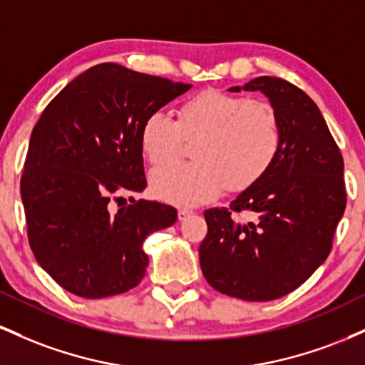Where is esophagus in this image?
<instances>
[{
	"label": "esophagus",
	"mask_w": 365,
	"mask_h": 365,
	"mask_svg": "<svg viewBox=\"0 0 365 365\" xmlns=\"http://www.w3.org/2000/svg\"><path fill=\"white\" fill-rule=\"evenodd\" d=\"M190 215H192V209H187V207H180L178 209V220L180 221H183L187 216H190Z\"/></svg>",
	"instance_id": "34e87169"
}]
</instances>
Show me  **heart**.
I'll use <instances>...</instances> for the list:
<instances>
[{"instance_id":"heart-1","label":"heart","mask_w":365,"mask_h":365,"mask_svg":"<svg viewBox=\"0 0 365 365\" xmlns=\"http://www.w3.org/2000/svg\"><path fill=\"white\" fill-rule=\"evenodd\" d=\"M140 149L150 165L177 156L182 140H192L190 163L154 170L150 188L175 206H195L223 190L242 192L269 173L283 145L279 115L271 103L207 89L177 108L175 121L154 111L142 121Z\"/></svg>"}]
</instances>
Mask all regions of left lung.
<instances>
[{
	"mask_svg": "<svg viewBox=\"0 0 365 365\" xmlns=\"http://www.w3.org/2000/svg\"><path fill=\"white\" fill-rule=\"evenodd\" d=\"M244 91H261L276 108L282 153L269 173L228 207L204 211L207 235L199 259L215 290L266 302L299 288L329 255L346 206L343 158L302 89L278 77H257ZM242 214L250 220L242 222Z\"/></svg>",
	"mask_w": 365,
	"mask_h": 365,
	"instance_id": "8db88e82",
	"label": "left lung"
}]
</instances>
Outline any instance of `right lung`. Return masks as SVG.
I'll return each mask as SVG.
<instances>
[{"label": "right lung", "instance_id": "right-lung-1", "mask_svg": "<svg viewBox=\"0 0 365 365\" xmlns=\"http://www.w3.org/2000/svg\"><path fill=\"white\" fill-rule=\"evenodd\" d=\"M190 87L101 63L46 106L29 142L20 194L32 252L65 290L104 299L142 282L144 240L173 225L177 209L132 197L113 211L111 200L148 185L142 121Z\"/></svg>", "mask_w": 365, "mask_h": 365}]
</instances>
